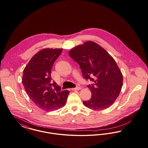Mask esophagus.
<instances>
[{"label": "esophagus", "mask_w": 148, "mask_h": 148, "mask_svg": "<svg viewBox=\"0 0 148 148\" xmlns=\"http://www.w3.org/2000/svg\"><path fill=\"white\" fill-rule=\"evenodd\" d=\"M81 89H82V88L80 87H77L76 88H72L71 90H80Z\"/></svg>", "instance_id": "1"}]
</instances>
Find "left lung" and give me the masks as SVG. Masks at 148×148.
Instances as JSON below:
<instances>
[{"instance_id":"obj_1","label":"left lung","mask_w":148,"mask_h":148,"mask_svg":"<svg viewBox=\"0 0 148 148\" xmlns=\"http://www.w3.org/2000/svg\"><path fill=\"white\" fill-rule=\"evenodd\" d=\"M70 56L79 65L83 78L94 84L88 86L91 98L83 101L88 108L101 111L112 105L119 96L123 76L113 58L103 47L88 41L70 50Z\"/></svg>"}]
</instances>
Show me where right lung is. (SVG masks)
<instances>
[{"label":"right lung","mask_w":148,"mask_h":148,"mask_svg":"<svg viewBox=\"0 0 148 148\" xmlns=\"http://www.w3.org/2000/svg\"><path fill=\"white\" fill-rule=\"evenodd\" d=\"M62 49H44L37 52L23 70L22 83L27 94L40 108L51 111L66 104L69 91H61L52 81L53 64Z\"/></svg>","instance_id":"1"}]
</instances>
